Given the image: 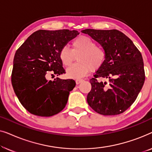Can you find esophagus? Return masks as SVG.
Segmentation results:
<instances>
[{"mask_svg": "<svg viewBox=\"0 0 152 152\" xmlns=\"http://www.w3.org/2000/svg\"><path fill=\"white\" fill-rule=\"evenodd\" d=\"M83 81H84V80H81V79H77V80H75V82H76V84H80L81 82H82Z\"/></svg>", "mask_w": 152, "mask_h": 152, "instance_id": "obj_1", "label": "esophagus"}]
</instances>
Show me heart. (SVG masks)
Wrapping results in <instances>:
<instances>
[{
  "label": "heart",
  "mask_w": 152,
  "mask_h": 152,
  "mask_svg": "<svg viewBox=\"0 0 152 152\" xmlns=\"http://www.w3.org/2000/svg\"><path fill=\"white\" fill-rule=\"evenodd\" d=\"M78 63L70 66L66 70L68 77L80 78L91 70L98 69L104 63L107 54L102 48L97 46L96 43L87 36H80L72 41L71 50L64 46L60 50L59 59L64 66H69L75 57Z\"/></svg>",
  "instance_id": "1"
}]
</instances>
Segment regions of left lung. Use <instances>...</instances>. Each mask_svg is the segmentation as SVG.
<instances>
[{"mask_svg":"<svg viewBox=\"0 0 152 152\" xmlns=\"http://www.w3.org/2000/svg\"><path fill=\"white\" fill-rule=\"evenodd\" d=\"M82 32L97 41L107 54L104 63L90 80L91 90L87 102L101 115H119L132 105L144 84L142 55L119 30L86 29ZM99 78H108V82Z\"/></svg>","mask_w":152,"mask_h":152,"instance_id":"1","label":"left lung"}]
</instances>
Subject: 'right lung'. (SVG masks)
<instances>
[{"label":"right lung","instance_id":"add662e5","mask_svg":"<svg viewBox=\"0 0 152 152\" xmlns=\"http://www.w3.org/2000/svg\"><path fill=\"white\" fill-rule=\"evenodd\" d=\"M80 33L76 30H39L30 35L16 51L11 80L14 93L27 111L50 117L65 108L73 80H47L49 75L65 73L60 50Z\"/></svg>","mask_w":152,"mask_h":152}]
</instances>
